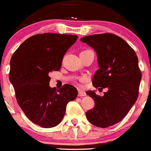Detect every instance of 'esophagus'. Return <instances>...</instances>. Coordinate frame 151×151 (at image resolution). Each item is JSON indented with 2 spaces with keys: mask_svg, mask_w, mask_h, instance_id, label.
Returning a JSON list of instances; mask_svg holds the SVG:
<instances>
[{
  "mask_svg": "<svg viewBox=\"0 0 151 151\" xmlns=\"http://www.w3.org/2000/svg\"><path fill=\"white\" fill-rule=\"evenodd\" d=\"M86 95V94L85 92L81 90H78V96H85Z\"/></svg>",
  "mask_w": 151,
  "mask_h": 151,
  "instance_id": "34e87169",
  "label": "esophagus"
}]
</instances>
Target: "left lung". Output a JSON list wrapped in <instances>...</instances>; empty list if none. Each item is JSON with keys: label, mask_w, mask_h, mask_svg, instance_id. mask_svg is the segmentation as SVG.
I'll return each mask as SVG.
<instances>
[{"label": "left lung", "mask_w": 151, "mask_h": 151, "mask_svg": "<svg viewBox=\"0 0 151 151\" xmlns=\"http://www.w3.org/2000/svg\"><path fill=\"white\" fill-rule=\"evenodd\" d=\"M81 41L96 52L99 69L93 78V86L108 88L103 96L94 91L86 92L95 105L86 116L98 127L114 125L127 114L138 97L141 72L137 57L123 39L112 34L90 35Z\"/></svg>", "instance_id": "left-lung-1"}]
</instances>
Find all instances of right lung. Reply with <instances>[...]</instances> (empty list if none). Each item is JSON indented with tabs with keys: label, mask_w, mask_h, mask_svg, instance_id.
I'll return each mask as SVG.
<instances>
[{
	"label": "right lung",
	"mask_w": 151,
	"mask_h": 151,
	"mask_svg": "<svg viewBox=\"0 0 151 151\" xmlns=\"http://www.w3.org/2000/svg\"><path fill=\"white\" fill-rule=\"evenodd\" d=\"M77 35L45 33L27 39L10 61L9 80L19 106L32 122L45 128L62 121L66 106L78 91L65 84L56 90L50 86V73L58 71L63 56L76 42Z\"/></svg>",
	"instance_id": "add662e5"
}]
</instances>
